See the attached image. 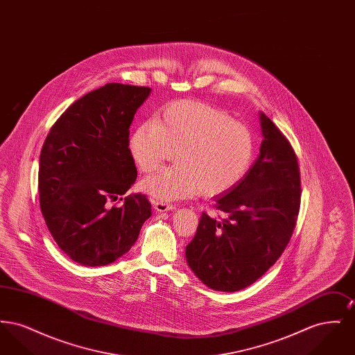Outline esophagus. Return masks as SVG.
Instances as JSON below:
<instances>
[{"instance_id": "1", "label": "esophagus", "mask_w": 355, "mask_h": 355, "mask_svg": "<svg viewBox=\"0 0 355 355\" xmlns=\"http://www.w3.org/2000/svg\"><path fill=\"white\" fill-rule=\"evenodd\" d=\"M154 202V209L157 210V211H159V213H164V211H170V210H173L175 206L173 205V203L166 202V201H161V200H154L153 201Z\"/></svg>"}]
</instances>
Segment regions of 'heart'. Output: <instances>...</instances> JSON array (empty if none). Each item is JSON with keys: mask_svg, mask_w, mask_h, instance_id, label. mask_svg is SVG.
<instances>
[{"mask_svg": "<svg viewBox=\"0 0 355 355\" xmlns=\"http://www.w3.org/2000/svg\"><path fill=\"white\" fill-rule=\"evenodd\" d=\"M249 128L216 106L198 101L170 103L155 119L137 126L130 152L145 173L171 161L178 164L144 181V189L162 201L200 194H225L245 177L253 159Z\"/></svg>", "mask_w": 355, "mask_h": 355, "instance_id": "obj_1", "label": "heart"}]
</instances>
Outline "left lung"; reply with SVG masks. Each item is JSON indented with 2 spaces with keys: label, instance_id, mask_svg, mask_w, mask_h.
Returning <instances> with one entry per match:
<instances>
[{
  "label": "left lung",
  "instance_id": "8db88e82",
  "mask_svg": "<svg viewBox=\"0 0 355 355\" xmlns=\"http://www.w3.org/2000/svg\"><path fill=\"white\" fill-rule=\"evenodd\" d=\"M263 141L246 175L222 197L216 210L202 213L186 259L206 286L238 291L261 278L286 249L301 205L298 158L286 135L259 114Z\"/></svg>",
  "mask_w": 355,
  "mask_h": 355
}]
</instances>
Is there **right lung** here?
Listing matches in <instances>:
<instances>
[{
  "label": "right lung",
  "mask_w": 355,
  "mask_h": 355,
  "mask_svg": "<svg viewBox=\"0 0 355 355\" xmlns=\"http://www.w3.org/2000/svg\"><path fill=\"white\" fill-rule=\"evenodd\" d=\"M150 87L106 84L71 103L54 122L40 155V206L60 249L84 266L129 252L152 203L122 196L137 178L129 128ZM124 200L117 207L108 203Z\"/></svg>",
  "instance_id": "right-lung-1"
}]
</instances>
